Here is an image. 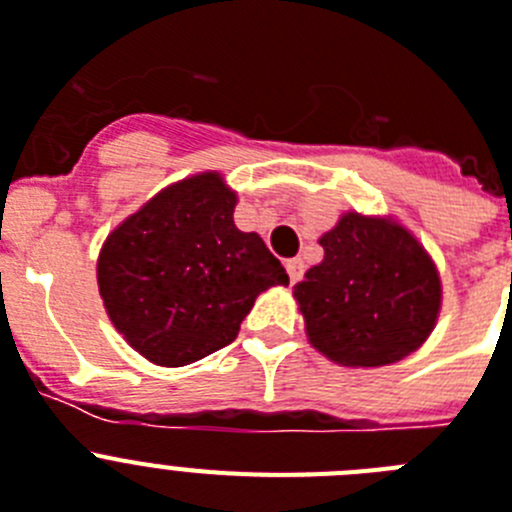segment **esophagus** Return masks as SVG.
<instances>
[{
	"mask_svg": "<svg viewBox=\"0 0 512 512\" xmlns=\"http://www.w3.org/2000/svg\"><path fill=\"white\" fill-rule=\"evenodd\" d=\"M286 273L291 278V283H299L301 275H304V262L299 257H293V260H286Z\"/></svg>",
	"mask_w": 512,
	"mask_h": 512,
	"instance_id": "34e87169",
	"label": "esophagus"
}]
</instances>
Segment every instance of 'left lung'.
<instances>
[{"label":"left lung","mask_w":512,"mask_h":512,"mask_svg":"<svg viewBox=\"0 0 512 512\" xmlns=\"http://www.w3.org/2000/svg\"><path fill=\"white\" fill-rule=\"evenodd\" d=\"M293 296L311 345L342 366H389L425 342L441 309L428 252L394 221L342 216Z\"/></svg>","instance_id":"1"}]
</instances>
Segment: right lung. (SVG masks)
<instances>
[{
	"label": "right lung",
	"mask_w": 512,
	"mask_h": 512,
	"mask_svg": "<svg viewBox=\"0 0 512 512\" xmlns=\"http://www.w3.org/2000/svg\"><path fill=\"white\" fill-rule=\"evenodd\" d=\"M237 195L216 172L154 195L113 231L97 283L108 317L157 366H188L226 348L257 293L288 283L257 234L234 226Z\"/></svg>",
	"instance_id": "1"
}]
</instances>
